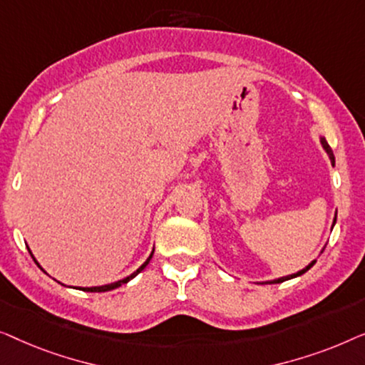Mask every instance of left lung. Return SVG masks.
Listing matches in <instances>:
<instances>
[{
  "instance_id": "obj_1",
  "label": "left lung",
  "mask_w": 365,
  "mask_h": 365,
  "mask_svg": "<svg viewBox=\"0 0 365 365\" xmlns=\"http://www.w3.org/2000/svg\"><path fill=\"white\" fill-rule=\"evenodd\" d=\"M321 145H322V148H324V150H326V153H327V157H329V160H331V163H332V165H334V163H336L334 153H332V148L329 147V143H327V142H326V138H324V137H321ZM336 220H337V212H336L334 222H332V227H334V225H336ZM324 248H326V246H324ZM324 248H322V250H321V253H322V251H324ZM316 261H317V259H312V261H311V263L306 266V268H302L301 271H297V273H294V274H287V276H283V278H278V279H271V281H264V283H261V284H278V283H283V281H287V279H292V278H297V276L304 274L307 269H311V268H312V266H314V264H316Z\"/></svg>"
}]
</instances>
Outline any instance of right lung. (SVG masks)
<instances>
[{
  "instance_id": "right-lung-1",
  "label": "right lung",
  "mask_w": 365,
  "mask_h": 365,
  "mask_svg": "<svg viewBox=\"0 0 365 365\" xmlns=\"http://www.w3.org/2000/svg\"><path fill=\"white\" fill-rule=\"evenodd\" d=\"M28 251H29V255H31V256H33V253H31V250H29V248H28ZM152 256H153V251H152V253H150V256H148V258H147L145 261H143V264H142V266H138V268H137L135 271H133V273H132V274H129V276H127V278H124V279H119V281H115V283H110V284H104V286H92V287H78V289H81V291H87V292H104V291H112V289H115V287H119V286H122V284L129 283V281H130V279H133V278H135V276H137L138 273H140V271H143V269H145V266H147L148 263H150ZM33 259H34V263L39 266V263H38V261H36V258H34V256H33ZM39 268H41V266H39ZM41 269H43V268H41ZM43 271H44V269H43ZM44 273H46V271H44Z\"/></svg>"
}]
</instances>
